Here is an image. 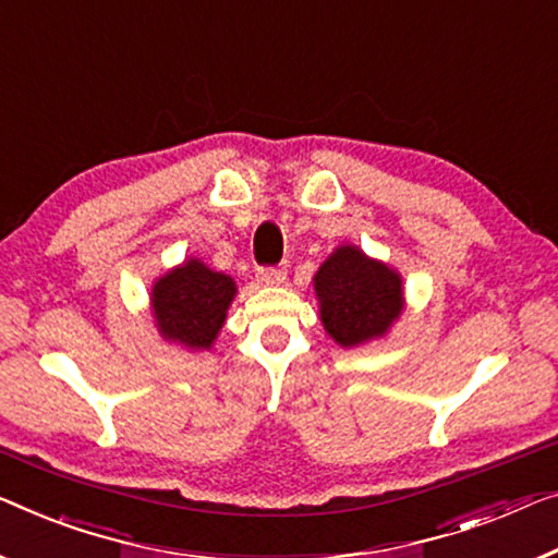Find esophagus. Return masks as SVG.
I'll list each match as a JSON object with an SVG mask.
<instances>
[{
    "label": "esophagus",
    "mask_w": 558,
    "mask_h": 558,
    "mask_svg": "<svg viewBox=\"0 0 558 558\" xmlns=\"http://www.w3.org/2000/svg\"><path fill=\"white\" fill-rule=\"evenodd\" d=\"M288 278V268L286 265H268V268L257 270V280L265 282V286H278Z\"/></svg>",
    "instance_id": "1"
}]
</instances>
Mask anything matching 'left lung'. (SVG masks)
<instances>
[{"mask_svg":"<svg viewBox=\"0 0 558 558\" xmlns=\"http://www.w3.org/2000/svg\"><path fill=\"white\" fill-rule=\"evenodd\" d=\"M320 320L340 345H359L384 336L401 315L403 290L398 272L368 260L359 247H338L315 272Z\"/></svg>","mask_w":558,"mask_h":558,"instance_id":"left-lung-1","label":"left lung"}]
</instances>
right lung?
Returning a JSON list of instances; mask_svg holds the SVG:
<instances>
[{
	"instance_id": "1",
	"label": "right lung",
	"mask_w": 558,
	"mask_h": 558,
	"mask_svg": "<svg viewBox=\"0 0 558 558\" xmlns=\"http://www.w3.org/2000/svg\"><path fill=\"white\" fill-rule=\"evenodd\" d=\"M235 295V282L213 272L199 260H190L157 280L153 311L162 336L187 348H210L226 323V311Z\"/></svg>"
}]
</instances>
